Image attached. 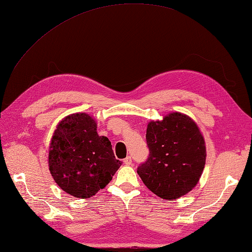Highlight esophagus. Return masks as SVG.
Listing matches in <instances>:
<instances>
[{
  "label": "esophagus",
  "mask_w": 252,
  "mask_h": 252,
  "mask_svg": "<svg viewBox=\"0 0 252 252\" xmlns=\"http://www.w3.org/2000/svg\"><path fill=\"white\" fill-rule=\"evenodd\" d=\"M131 163H132L131 158H130V156H127V158L124 159V164L127 165V166H129V165H131Z\"/></svg>",
  "instance_id": "34e87169"
}]
</instances>
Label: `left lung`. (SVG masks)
<instances>
[{"label": "left lung", "mask_w": 252, "mask_h": 252, "mask_svg": "<svg viewBox=\"0 0 252 252\" xmlns=\"http://www.w3.org/2000/svg\"><path fill=\"white\" fill-rule=\"evenodd\" d=\"M149 158L138 175L155 195L177 199L196 187L206 163V144L199 127L189 115L171 112L147 128Z\"/></svg>", "instance_id": "left-lung-1"}]
</instances>
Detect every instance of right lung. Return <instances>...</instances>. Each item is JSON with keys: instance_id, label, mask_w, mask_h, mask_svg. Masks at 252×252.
Listing matches in <instances>:
<instances>
[{"instance_id": "add662e5", "label": "right lung", "mask_w": 252, "mask_h": 252, "mask_svg": "<svg viewBox=\"0 0 252 252\" xmlns=\"http://www.w3.org/2000/svg\"><path fill=\"white\" fill-rule=\"evenodd\" d=\"M121 165L109 139L98 135L93 116L73 113L56 126L48 149V167L55 182L71 196H94L112 180Z\"/></svg>"}]
</instances>
